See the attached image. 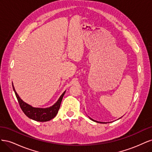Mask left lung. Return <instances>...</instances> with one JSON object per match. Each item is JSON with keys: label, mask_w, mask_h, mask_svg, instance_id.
Returning a JSON list of instances; mask_svg holds the SVG:
<instances>
[{"label": "left lung", "mask_w": 152, "mask_h": 152, "mask_svg": "<svg viewBox=\"0 0 152 152\" xmlns=\"http://www.w3.org/2000/svg\"><path fill=\"white\" fill-rule=\"evenodd\" d=\"M92 120H93V119H92ZM93 121H94V120H93ZM96 122H97V121H96ZM100 123H102V122H100Z\"/></svg>", "instance_id": "8db88e82"}]
</instances>
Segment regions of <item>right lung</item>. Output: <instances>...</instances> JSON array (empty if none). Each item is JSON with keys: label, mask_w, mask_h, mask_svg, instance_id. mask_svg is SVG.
<instances>
[{"label": "right lung", "mask_w": 152, "mask_h": 152, "mask_svg": "<svg viewBox=\"0 0 152 152\" xmlns=\"http://www.w3.org/2000/svg\"><path fill=\"white\" fill-rule=\"evenodd\" d=\"M13 87V90L15 91L18 103L20 104V107L22 110V111L28 118L33 119L34 121H39V122H47L50 120H51L54 117H56L57 115L58 110L60 108V104L64 94L65 93V91L62 94L59 98L58 102L55 103L52 107H50L48 108H34L31 106L25 103L23 101L18 95L16 92Z\"/></svg>", "instance_id": "right-lung-1"}]
</instances>
